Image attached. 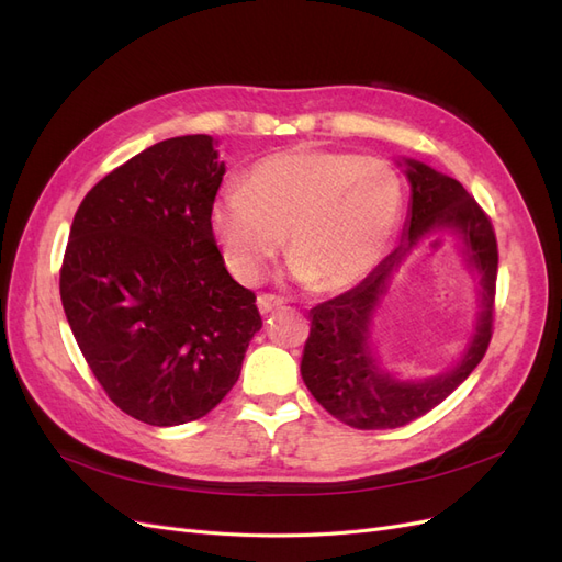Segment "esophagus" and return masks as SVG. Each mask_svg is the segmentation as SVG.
<instances>
[{"mask_svg":"<svg viewBox=\"0 0 562 562\" xmlns=\"http://www.w3.org/2000/svg\"><path fill=\"white\" fill-rule=\"evenodd\" d=\"M285 304V300L283 297H279V295H271V293H265V295H260L258 297V310L262 312V314H269V312H274V310H281Z\"/></svg>","mask_w":562,"mask_h":562,"instance_id":"34e87169","label":"esophagus"}]
</instances>
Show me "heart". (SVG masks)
<instances>
[{"label":"heart","mask_w":562,"mask_h":562,"mask_svg":"<svg viewBox=\"0 0 562 562\" xmlns=\"http://www.w3.org/2000/svg\"><path fill=\"white\" fill-rule=\"evenodd\" d=\"M403 206L398 173L380 157L285 149L252 164L241 187L211 209V232L241 283H255L283 248L316 291H342L380 260Z\"/></svg>","instance_id":"heart-1"}]
</instances>
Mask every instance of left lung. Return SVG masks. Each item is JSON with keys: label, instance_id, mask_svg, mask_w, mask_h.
Instances as JSON below:
<instances>
[{"label": "left lung", "instance_id": "8db88e82", "mask_svg": "<svg viewBox=\"0 0 562 562\" xmlns=\"http://www.w3.org/2000/svg\"><path fill=\"white\" fill-rule=\"evenodd\" d=\"M407 180L413 184V206L403 244L378 265L368 279L351 291L316 304L310 312L312 328L302 356V380L312 396L339 422L361 431L398 429L427 415L462 384L483 361L492 339L497 295V236L490 215L454 178L407 159ZM450 228L460 234L468 254L480 269L484 310L476 335L460 366L446 376L424 383H398L375 366L367 347L371 312L385 292L404 255L422 235Z\"/></svg>", "mask_w": 562, "mask_h": 562}]
</instances>
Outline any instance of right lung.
<instances>
[{
  "label": "right lung",
  "instance_id": "1",
  "mask_svg": "<svg viewBox=\"0 0 562 562\" xmlns=\"http://www.w3.org/2000/svg\"><path fill=\"white\" fill-rule=\"evenodd\" d=\"M225 176L211 135H180L114 168L83 196L60 300L108 398L151 427L209 415L262 328L211 232Z\"/></svg>",
  "mask_w": 562,
  "mask_h": 562
}]
</instances>
